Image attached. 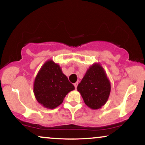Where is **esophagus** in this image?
Returning a JSON list of instances; mask_svg holds the SVG:
<instances>
[{
  "label": "esophagus",
  "instance_id": "esophagus-1",
  "mask_svg": "<svg viewBox=\"0 0 145 145\" xmlns=\"http://www.w3.org/2000/svg\"><path fill=\"white\" fill-rule=\"evenodd\" d=\"M78 82H75L74 84V88H75V89H76V88H77V86H78Z\"/></svg>",
  "mask_w": 145,
  "mask_h": 145
}]
</instances>
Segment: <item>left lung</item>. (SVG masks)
Here are the masks:
<instances>
[{"label":"left lung","instance_id":"obj_1","mask_svg":"<svg viewBox=\"0 0 145 145\" xmlns=\"http://www.w3.org/2000/svg\"><path fill=\"white\" fill-rule=\"evenodd\" d=\"M85 104L93 110H97L106 104L110 96V82L104 69L95 64L88 69L77 86Z\"/></svg>","mask_w":145,"mask_h":145}]
</instances>
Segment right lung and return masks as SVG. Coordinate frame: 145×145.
Returning a JSON list of instances; mask_svg holds the SVG:
<instances>
[{
    "instance_id": "right-lung-1",
    "label": "right lung",
    "mask_w": 145,
    "mask_h": 145,
    "mask_svg": "<svg viewBox=\"0 0 145 145\" xmlns=\"http://www.w3.org/2000/svg\"><path fill=\"white\" fill-rule=\"evenodd\" d=\"M74 89L60 67L49 61L43 65L35 79L33 92L39 104L53 109L62 104L66 95Z\"/></svg>"
}]
</instances>
